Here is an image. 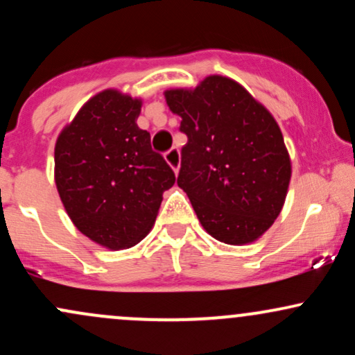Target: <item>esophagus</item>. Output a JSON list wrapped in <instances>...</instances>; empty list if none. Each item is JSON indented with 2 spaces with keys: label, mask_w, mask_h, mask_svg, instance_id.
Segmentation results:
<instances>
[{
  "label": "esophagus",
  "mask_w": 355,
  "mask_h": 355,
  "mask_svg": "<svg viewBox=\"0 0 355 355\" xmlns=\"http://www.w3.org/2000/svg\"><path fill=\"white\" fill-rule=\"evenodd\" d=\"M165 160L166 164L173 168V172L177 173L178 168H180V152H178V148H170L168 152H165Z\"/></svg>",
  "instance_id": "1"
}]
</instances>
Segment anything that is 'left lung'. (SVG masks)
Here are the masks:
<instances>
[{"mask_svg":"<svg viewBox=\"0 0 355 355\" xmlns=\"http://www.w3.org/2000/svg\"><path fill=\"white\" fill-rule=\"evenodd\" d=\"M165 98L189 138L177 183L202 227L230 245L254 242L279 217L292 173L274 116L218 75L193 89H166Z\"/></svg>","mask_w":355,"mask_h":355,"instance_id":"left-lung-1","label":"left lung"}]
</instances>
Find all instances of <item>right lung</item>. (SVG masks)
I'll list each match as a JSON object with an SVG mask.
<instances>
[{
    "label": "right lung",
    "mask_w": 355,
    "mask_h": 355,
    "mask_svg": "<svg viewBox=\"0 0 355 355\" xmlns=\"http://www.w3.org/2000/svg\"><path fill=\"white\" fill-rule=\"evenodd\" d=\"M141 101L116 89L88 100L60 133L55 182L81 234L110 248L133 247L148 234L175 173L138 128Z\"/></svg>",
    "instance_id": "obj_1"
}]
</instances>
